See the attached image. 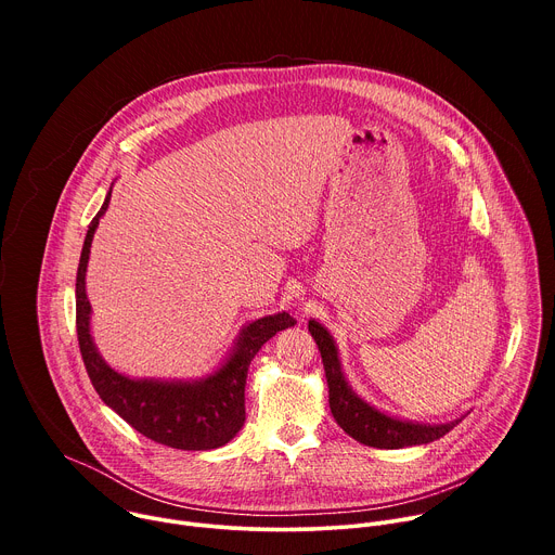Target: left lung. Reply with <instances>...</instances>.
I'll list each match as a JSON object with an SVG mask.
<instances>
[{
    "label": "left lung",
    "mask_w": 555,
    "mask_h": 555,
    "mask_svg": "<svg viewBox=\"0 0 555 555\" xmlns=\"http://www.w3.org/2000/svg\"><path fill=\"white\" fill-rule=\"evenodd\" d=\"M309 332L311 338L319 345V351L323 356L325 364V377L330 386V409L338 426L353 437L356 441L371 446V448H406V446H422L430 443L446 433H450L461 420L430 426V424H417V422H406L390 417L371 404H366L362 398L351 390L349 382L345 379L340 360H338V349L330 332L315 321H309Z\"/></svg>",
    "instance_id": "obj_1"
}]
</instances>
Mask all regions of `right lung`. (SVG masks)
Returning <instances> with one entry per match:
<instances>
[{"label": "right lung", "instance_id": "1", "mask_svg": "<svg viewBox=\"0 0 555 555\" xmlns=\"http://www.w3.org/2000/svg\"><path fill=\"white\" fill-rule=\"evenodd\" d=\"M109 197L112 189L88 228L76 272V334L88 375L101 400L146 439L178 450H212L225 446L246 422V377L253 358L276 332L294 327L296 321L287 311L253 321L242 330L225 362L202 379H135L114 371L92 340V305L86 294L90 248Z\"/></svg>", "mask_w": 555, "mask_h": 555}]
</instances>
